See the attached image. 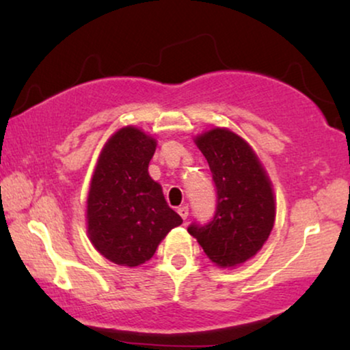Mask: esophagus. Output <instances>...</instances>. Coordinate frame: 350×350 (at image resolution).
Returning a JSON list of instances; mask_svg holds the SVG:
<instances>
[{
	"instance_id": "esophagus-1",
	"label": "esophagus",
	"mask_w": 350,
	"mask_h": 350,
	"mask_svg": "<svg viewBox=\"0 0 350 350\" xmlns=\"http://www.w3.org/2000/svg\"><path fill=\"white\" fill-rule=\"evenodd\" d=\"M176 212H178V215L183 219H186L188 218V215H189V208L186 207V205H181V207H178V210H176Z\"/></svg>"
}]
</instances>
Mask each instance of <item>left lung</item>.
<instances>
[{
    "label": "left lung",
    "mask_w": 350,
    "mask_h": 350,
    "mask_svg": "<svg viewBox=\"0 0 350 350\" xmlns=\"http://www.w3.org/2000/svg\"><path fill=\"white\" fill-rule=\"evenodd\" d=\"M217 186V212L205 226L188 228L208 260L236 267L261 250L274 228L272 183L253 148L237 133L215 127L194 138Z\"/></svg>",
    "instance_id": "8db88e82"
}]
</instances>
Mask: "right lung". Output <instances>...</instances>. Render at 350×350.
<instances>
[{"label": "right lung", "instance_id": "right-lung-1", "mask_svg": "<svg viewBox=\"0 0 350 350\" xmlns=\"http://www.w3.org/2000/svg\"><path fill=\"white\" fill-rule=\"evenodd\" d=\"M156 146V138L142 129L122 127L105 143L94 169L88 236L114 265L135 267L151 260L162 239L183 223L148 172Z\"/></svg>", "mask_w": 350, "mask_h": 350}]
</instances>
